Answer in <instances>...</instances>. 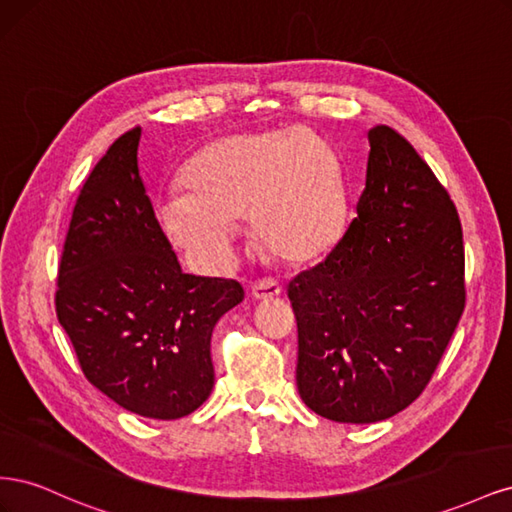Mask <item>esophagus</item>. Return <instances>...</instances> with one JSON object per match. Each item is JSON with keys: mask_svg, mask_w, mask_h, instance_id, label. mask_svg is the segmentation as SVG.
<instances>
[{"mask_svg": "<svg viewBox=\"0 0 512 512\" xmlns=\"http://www.w3.org/2000/svg\"><path fill=\"white\" fill-rule=\"evenodd\" d=\"M282 294V286L273 280H260L252 286V297L256 301H271Z\"/></svg>", "mask_w": 512, "mask_h": 512, "instance_id": "obj_1", "label": "esophagus"}]
</instances>
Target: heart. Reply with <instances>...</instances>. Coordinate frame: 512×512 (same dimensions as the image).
Returning <instances> with one entry per match:
<instances>
[{
  "instance_id": "heart-1",
  "label": "heart",
  "mask_w": 512,
  "mask_h": 512,
  "mask_svg": "<svg viewBox=\"0 0 512 512\" xmlns=\"http://www.w3.org/2000/svg\"><path fill=\"white\" fill-rule=\"evenodd\" d=\"M185 192L156 205L164 237L200 262L220 265L250 218L262 252L309 265L327 256L346 228V194L327 143L307 130L222 136L181 173Z\"/></svg>"
}]
</instances>
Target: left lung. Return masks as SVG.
I'll return each instance as SVG.
<instances>
[{
    "label": "left lung",
    "mask_w": 512,
    "mask_h": 512,
    "mask_svg": "<svg viewBox=\"0 0 512 512\" xmlns=\"http://www.w3.org/2000/svg\"><path fill=\"white\" fill-rule=\"evenodd\" d=\"M356 218L318 267L288 284L297 389L335 423H378L423 393L466 303L455 205L404 136L367 132Z\"/></svg>",
    "instance_id": "left-lung-1"
}]
</instances>
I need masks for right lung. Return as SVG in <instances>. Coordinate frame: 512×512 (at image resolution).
<instances>
[{"instance_id":"right-lung-1","label":"right lung","mask_w":512,"mask_h":512,"mask_svg":"<svg viewBox=\"0 0 512 512\" xmlns=\"http://www.w3.org/2000/svg\"><path fill=\"white\" fill-rule=\"evenodd\" d=\"M138 143L141 128L119 136L87 177L55 307L100 393L138 416L175 421L211 395V335L243 288L181 271L145 192Z\"/></svg>"}]
</instances>
